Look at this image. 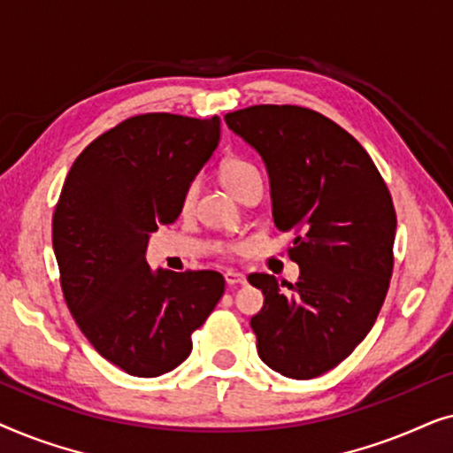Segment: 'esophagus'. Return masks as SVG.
Wrapping results in <instances>:
<instances>
[{
  "label": "esophagus",
  "instance_id": "obj_1",
  "mask_svg": "<svg viewBox=\"0 0 453 453\" xmlns=\"http://www.w3.org/2000/svg\"><path fill=\"white\" fill-rule=\"evenodd\" d=\"M225 280H226L228 287H234V284H245V282H247V278H245L243 274H239V272L228 270L226 274H225Z\"/></svg>",
  "mask_w": 453,
  "mask_h": 453
}]
</instances>
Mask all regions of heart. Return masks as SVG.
Wrapping results in <instances>:
<instances>
[{"instance_id":"1","label":"heart","mask_w":453,"mask_h":453,"mask_svg":"<svg viewBox=\"0 0 453 453\" xmlns=\"http://www.w3.org/2000/svg\"><path fill=\"white\" fill-rule=\"evenodd\" d=\"M219 175H220L222 185H225V188L231 191L234 197H237L239 191L243 189L247 183L256 181V179H262L257 166L247 163V160H243V158H226L225 163L220 165ZM191 200H194V188H189L188 191H185L183 208H188Z\"/></svg>"}]
</instances>
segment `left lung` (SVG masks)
<instances>
[{"label": "left lung", "mask_w": 453, "mask_h": 453, "mask_svg": "<svg viewBox=\"0 0 453 453\" xmlns=\"http://www.w3.org/2000/svg\"><path fill=\"white\" fill-rule=\"evenodd\" d=\"M225 121L264 160L276 228L299 233L290 250L299 280L247 278L264 293L251 318L257 355L290 380L324 375L363 342L386 299L392 196L365 148L311 109L256 104Z\"/></svg>", "instance_id": "left-lung-1"}]
</instances>
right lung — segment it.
<instances>
[{
	"label": "right lung",
	"mask_w": 453,
	"mask_h": 453,
	"mask_svg": "<svg viewBox=\"0 0 453 453\" xmlns=\"http://www.w3.org/2000/svg\"><path fill=\"white\" fill-rule=\"evenodd\" d=\"M220 142V119L129 117L88 144L53 214V251L76 324L98 355L135 377H158L191 352L225 278L214 270H152L146 247L171 225Z\"/></svg>",
	"instance_id": "obj_1"
}]
</instances>
